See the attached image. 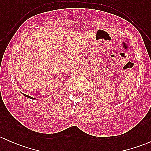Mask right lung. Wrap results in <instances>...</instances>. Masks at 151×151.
I'll return each instance as SVG.
<instances>
[{
	"label": "right lung",
	"instance_id": "obj_1",
	"mask_svg": "<svg viewBox=\"0 0 151 151\" xmlns=\"http://www.w3.org/2000/svg\"><path fill=\"white\" fill-rule=\"evenodd\" d=\"M24 96H25L26 97H28V98H30V99H33V98H32L31 96H28V95H26V94H23Z\"/></svg>",
	"mask_w": 151,
	"mask_h": 151
}]
</instances>
